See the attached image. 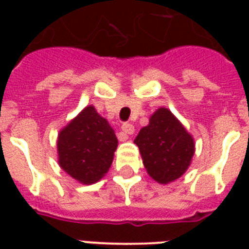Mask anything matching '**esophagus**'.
Wrapping results in <instances>:
<instances>
[{"instance_id": "1", "label": "esophagus", "mask_w": 249, "mask_h": 249, "mask_svg": "<svg viewBox=\"0 0 249 249\" xmlns=\"http://www.w3.org/2000/svg\"><path fill=\"white\" fill-rule=\"evenodd\" d=\"M121 130L123 133H125L126 136H130L134 133V126L132 124H129V123H124V124L121 125Z\"/></svg>"}]
</instances>
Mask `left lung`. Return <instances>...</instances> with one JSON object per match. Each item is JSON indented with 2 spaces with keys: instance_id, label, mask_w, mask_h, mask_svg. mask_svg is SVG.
Listing matches in <instances>:
<instances>
[{
  "instance_id": "8db88e82",
  "label": "left lung",
  "mask_w": 249,
  "mask_h": 249,
  "mask_svg": "<svg viewBox=\"0 0 249 249\" xmlns=\"http://www.w3.org/2000/svg\"><path fill=\"white\" fill-rule=\"evenodd\" d=\"M148 176L166 185L189 169L195 154V142L182 123L165 107L152 113L147 126L134 140Z\"/></svg>"
}]
</instances>
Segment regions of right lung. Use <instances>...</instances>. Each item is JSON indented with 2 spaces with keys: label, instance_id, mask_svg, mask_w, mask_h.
I'll use <instances>...</instances> for the list:
<instances>
[{
  "label": "right lung",
  "instance_id": "obj_1",
  "mask_svg": "<svg viewBox=\"0 0 249 249\" xmlns=\"http://www.w3.org/2000/svg\"><path fill=\"white\" fill-rule=\"evenodd\" d=\"M117 143L108 121L94 106H86L60 129L56 141L58 163L73 179L83 185H93L108 172Z\"/></svg>",
  "mask_w": 249,
  "mask_h": 249
}]
</instances>
